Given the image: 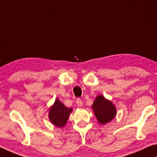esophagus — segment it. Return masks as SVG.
Returning <instances> with one entry per match:
<instances>
[{
    "label": "esophagus",
    "instance_id": "esophagus-1",
    "mask_svg": "<svg viewBox=\"0 0 157 157\" xmlns=\"http://www.w3.org/2000/svg\"><path fill=\"white\" fill-rule=\"evenodd\" d=\"M76 102L77 105H78V107H82V105H83V102H82L81 99H80V98H77Z\"/></svg>",
    "mask_w": 157,
    "mask_h": 157
}]
</instances>
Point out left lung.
Returning <instances> with one entry per match:
<instances>
[{
    "mask_svg": "<svg viewBox=\"0 0 157 157\" xmlns=\"http://www.w3.org/2000/svg\"><path fill=\"white\" fill-rule=\"evenodd\" d=\"M92 108L95 117L101 124H105L114 119L117 114L116 107L112 102L102 95H98L94 101Z\"/></svg>",
    "mask_w": 157,
    "mask_h": 157,
    "instance_id": "left-lung-1",
    "label": "left lung"
}]
</instances>
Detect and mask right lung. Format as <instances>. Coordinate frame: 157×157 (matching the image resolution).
<instances>
[{"mask_svg":"<svg viewBox=\"0 0 157 157\" xmlns=\"http://www.w3.org/2000/svg\"><path fill=\"white\" fill-rule=\"evenodd\" d=\"M71 111V108H67L60 101L56 100L50 109L49 119L55 126L62 128L67 124Z\"/></svg>","mask_w":157,"mask_h":157,"instance_id":"add662e5","label":"right lung"}]
</instances>
